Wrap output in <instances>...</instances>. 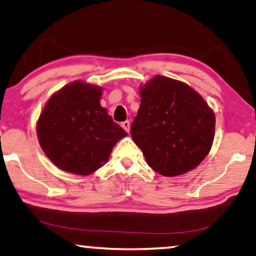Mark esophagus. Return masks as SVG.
Listing matches in <instances>:
<instances>
[{"label": "esophagus", "mask_w": 256, "mask_h": 256, "mask_svg": "<svg viewBox=\"0 0 256 256\" xmlns=\"http://www.w3.org/2000/svg\"><path fill=\"white\" fill-rule=\"evenodd\" d=\"M122 125V128H123L125 131L126 132H130V128H131V124H130V122L128 120H125V122H123V123L120 124Z\"/></svg>", "instance_id": "34e87169"}]
</instances>
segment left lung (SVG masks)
Returning <instances> with one entry per match:
<instances>
[{
    "label": "left lung",
    "instance_id": "left-lung-1",
    "mask_svg": "<svg viewBox=\"0 0 256 256\" xmlns=\"http://www.w3.org/2000/svg\"><path fill=\"white\" fill-rule=\"evenodd\" d=\"M131 136L147 164L166 177L193 170L210 152L215 114L188 84L156 74L140 85Z\"/></svg>",
    "mask_w": 256,
    "mask_h": 256
}]
</instances>
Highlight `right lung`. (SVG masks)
<instances>
[{
	"mask_svg": "<svg viewBox=\"0 0 256 256\" xmlns=\"http://www.w3.org/2000/svg\"><path fill=\"white\" fill-rule=\"evenodd\" d=\"M104 88L76 80L49 98L36 122L46 156L66 172L88 176L110 158L115 144L128 136L101 106Z\"/></svg>",
	"mask_w": 256,
	"mask_h": 256,
	"instance_id": "1",
	"label": "right lung"
}]
</instances>
